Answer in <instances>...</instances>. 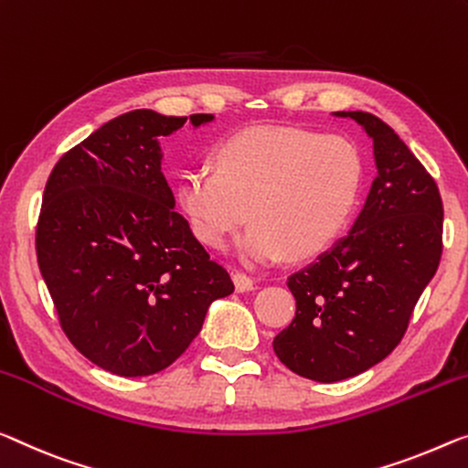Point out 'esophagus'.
I'll return each mask as SVG.
<instances>
[{"label":"esophagus","instance_id":"1","mask_svg":"<svg viewBox=\"0 0 468 468\" xmlns=\"http://www.w3.org/2000/svg\"><path fill=\"white\" fill-rule=\"evenodd\" d=\"M232 280H234L236 291L239 292H249V291H253V286H255V280L244 274V271H236Z\"/></svg>","mask_w":468,"mask_h":468}]
</instances>
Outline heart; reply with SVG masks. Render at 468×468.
I'll use <instances>...</instances> for the list:
<instances>
[{
    "label": "heart",
    "mask_w": 468,
    "mask_h": 468,
    "mask_svg": "<svg viewBox=\"0 0 468 468\" xmlns=\"http://www.w3.org/2000/svg\"><path fill=\"white\" fill-rule=\"evenodd\" d=\"M215 171L190 169L176 182L179 213L198 242L236 244L244 263L324 253L347 228L362 190V156L343 135L261 125L234 133L213 156Z\"/></svg>",
    "instance_id": "b5f03b06"
}]
</instances>
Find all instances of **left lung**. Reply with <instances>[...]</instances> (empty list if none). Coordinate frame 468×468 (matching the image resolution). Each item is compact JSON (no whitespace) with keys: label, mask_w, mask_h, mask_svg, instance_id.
I'll return each mask as SVG.
<instances>
[{"label":"left lung","mask_w":468,"mask_h":468,"mask_svg":"<svg viewBox=\"0 0 468 468\" xmlns=\"http://www.w3.org/2000/svg\"><path fill=\"white\" fill-rule=\"evenodd\" d=\"M377 177L349 234L289 278L297 312L274 351L299 377L336 383L398 347L441 259L443 205L435 179L393 129L362 111Z\"/></svg>","instance_id":"obj_1"}]
</instances>
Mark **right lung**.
<instances>
[{
    "mask_svg": "<svg viewBox=\"0 0 468 468\" xmlns=\"http://www.w3.org/2000/svg\"><path fill=\"white\" fill-rule=\"evenodd\" d=\"M188 117L140 109L56 163L37 221V261L69 341L119 377L161 372L188 349L215 299L234 292L176 207L161 144ZM213 114H192L200 127Z\"/></svg>",
    "mask_w": 468,
    "mask_h": 468,
    "instance_id": "right-lung-1",
    "label": "right lung"
}]
</instances>
